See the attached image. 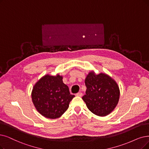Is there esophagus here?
Returning <instances> with one entry per match:
<instances>
[{
  "label": "esophagus",
  "instance_id": "esophagus-1",
  "mask_svg": "<svg viewBox=\"0 0 149 149\" xmlns=\"http://www.w3.org/2000/svg\"><path fill=\"white\" fill-rule=\"evenodd\" d=\"M76 96H78V97H82V93L78 92V93H77L76 94Z\"/></svg>",
  "mask_w": 149,
  "mask_h": 149
}]
</instances>
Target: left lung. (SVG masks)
<instances>
[{
    "instance_id": "left-lung-1",
    "label": "left lung",
    "mask_w": 149,
    "mask_h": 149,
    "mask_svg": "<svg viewBox=\"0 0 149 149\" xmlns=\"http://www.w3.org/2000/svg\"><path fill=\"white\" fill-rule=\"evenodd\" d=\"M87 87L82 97L88 109L94 114L106 116L114 109L120 97L116 82L106 74H95L91 71L85 79Z\"/></svg>"
}]
</instances>
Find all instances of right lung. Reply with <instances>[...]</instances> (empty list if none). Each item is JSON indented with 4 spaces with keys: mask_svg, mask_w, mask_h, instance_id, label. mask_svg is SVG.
I'll return each mask as SVG.
<instances>
[{
    "mask_svg": "<svg viewBox=\"0 0 149 149\" xmlns=\"http://www.w3.org/2000/svg\"><path fill=\"white\" fill-rule=\"evenodd\" d=\"M62 76L45 75L33 87L32 99L35 108L44 117H60L67 110L74 97L62 81Z\"/></svg>",
    "mask_w": 149,
    "mask_h": 149,
    "instance_id": "obj_1",
    "label": "right lung"
}]
</instances>
